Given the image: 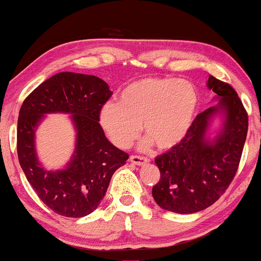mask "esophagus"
Wrapping results in <instances>:
<instances>
[{
    "mask_svg": "<svg viewBox=\"0 0 261 261\" xmlns=\"http://www.w3.org/2000/svg\"><path fill=\"white\" fill-rule=\"evenodd\" d=\"M129 160H130V163L136 164V165H139V166L140 165H144V164H146V163L149 162L148 158L140 156V155H130Z\"/></svg>",
    "mask_w": 261,
    "mask_h": 261,
    "instance_id": "esophagus-1",
    "label": "esophagus"
}]
</instances>
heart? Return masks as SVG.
Masks as SVG:
<instances>
[{"label": "heart", "instance_id": "obj_1", "mask_svg": "<svg viewBox=\"0 0 261 261\" xmlns=\"http://www.w3.org/2000/svg\"><path fill=\"white\" fill-rule=\"evenodd\" d=\"M200 107L192 84L176 77L140 79L128 85L119 102L110 101L99 111V123L113 144L127 149L138 139L144 123L145 144L162 150L176 148L191 129Z\"/></svg>", "mask_w": 261, "mask_h": 261}]
</instances>
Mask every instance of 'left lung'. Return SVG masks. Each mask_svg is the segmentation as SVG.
<instances>
[{"instance_id": "1", "label": "left lung", "mask_w": 261, "mask_h": 261, "mask_svg": "<svg viewBox=\"0 0 261 261\" xmlns=\"http://www.w3.org/2000/svg\"><path fill=\"white\" fill-rule=\"evenodd\" d=\"M210 90L217 93V106L195 118L184 142L155 158L160 180L153 197L170 212L189 215L202 211L224 194L238 170L248 133V113L229 84L210 75ZM225 113V124L213 142L204 139L210 118Z\"/></svg>"}]
</instances>
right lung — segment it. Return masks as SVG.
Wrapping results in <instances>:
<instances>
[{"label":"right lung","mask_w":261,"mask_h":261,"mask_svg":"<svg viewBox=\"0 0 261 261\" xmlns=\"http://www.w3.org/2000/svg\"><path fill=\"white\" fill-rule=\"evenodd\" d=\"M93 75L59 72L42 83L23 101L17 124V153L38 197L64 217H84L98 207L112 175L129 158L105 136L99 111L112 96ZM71 113L78 132L75 154L64 170L46 172L34 148V130L45 113Z\"/></svg>","instance_id":"right-lung-1"}]
</instances>
